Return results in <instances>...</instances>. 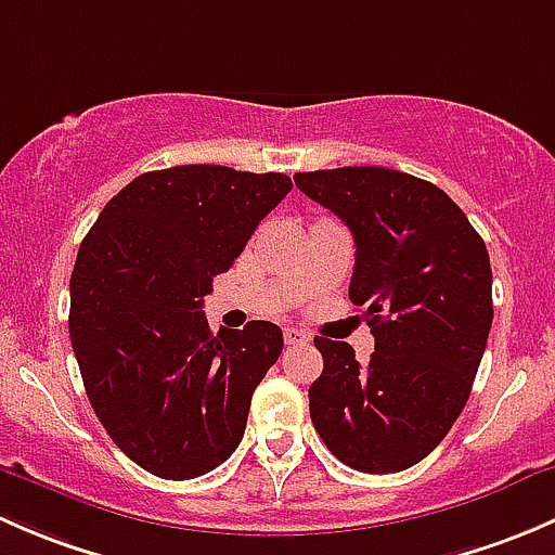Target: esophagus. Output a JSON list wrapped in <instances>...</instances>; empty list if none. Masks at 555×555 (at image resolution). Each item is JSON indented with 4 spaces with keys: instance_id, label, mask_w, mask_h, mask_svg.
<instances>
[{
    "instance_id": "esophagus-1",
    "label": "esophagus",
    "mask_w": 555,
    "mask_h": 555,
    "mask_svg": "<svg viewBox=\"0 0 555 555\" xmlns=\"http://www.w3.org/2000/svg\"><path fill=\"white\" fill-rule=\"evenodd\" d=\"M306 340H311L309 333H304V330H298V327H284V344L287 346L306 344Z\"/></svg>"
}]
</instances>
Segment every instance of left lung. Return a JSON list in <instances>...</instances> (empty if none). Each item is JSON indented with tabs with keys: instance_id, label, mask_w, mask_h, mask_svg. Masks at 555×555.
<instances>
[{
	"instance_id": "left-lung-1",
	"label": "left lung",
	"mask_w": 555,
	"mask_h": 555,
	"mask_svg": "<svg viewBox=\"0 0 555 555\" xmlns=\"http://www.w3.org/2000/svg\"><path fill=\"white\" fill-rule=\"evenodd\" d=\"M295 184L349 225V298L376 338L367 365L344 340L313 338L324 371L309 386L311 422L349 467L400 473L438 449L473 389L494 319L489 251L427 179L344 166Z\"/></svg>"
}]
</instances>
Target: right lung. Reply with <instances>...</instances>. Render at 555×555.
Segmentation results:
<instances>
[{"instance_id":"obj_1","label":"right lung","mask_w":555,"mask_h":555,"mask_svg":"<svg viewBox=\"0 0 555 555\" xmlns=\"http://www.w3.org/2000/svg\"><path fill=\"white\" fill-rule=\"evenodd\" d=\"M289 190L293 179L273 171H147L82 238L69 282L82 384L117 449L158 478H198L242 443L282 330L249 322L215 335L201 309Z\"/></svg>"}]
</instances>
